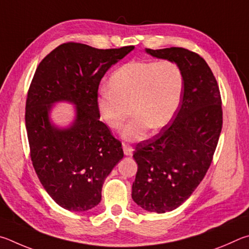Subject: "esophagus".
I'll use <instances>...</instances> for the list:
<instances>
[{"mask_svg": "<svg viewBox=\"0 0 249 249\" xmlns=\"http://www.w3.org/2000/svg\"><path fill=\"white\" fill-rule=\"evenodd\" d=\"M122 149H124V155H127V156L132 155L133 149H132V146H131V145H129V144H125V143H124V144H122Z\"/></svg>", "mask_w": 249, "mask_h": 249, "instance_id": "esophagus-1", "label": "esophagus"}]
</instances>
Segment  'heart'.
Segmentation results:
<instances>
[{"mask_svg": "<svg viewBox=\"0 0 249 249\" xmlns=\"http://www.w3.org/2000/svg\"><path fill=\"white\" fill-rule=\"evenodd\" d=\"M108 86L96 98L100 119L117 130L131 111L121 136L125 141H140L150 128L160 129L172 120L181 99L184 74L169 60L132 61L111 74Z\"/></svg>", "mask_w": 249, "mask_h": 249, "instance_id": "obj_1", "label": "heart"}]
</instances>
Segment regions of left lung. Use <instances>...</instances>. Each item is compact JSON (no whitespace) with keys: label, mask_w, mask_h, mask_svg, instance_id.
I'll return each mask as SVG.
<instances>
[{"label":"left lung","mask_w":249,"mask_h":249,"mask_svg":"<svg viewBox=\"0 0 249 249\" xmlns=\"http://www.w3.org/2000/svg\"><path fill=\"white\" fill-rule=\"evenodd\" d=\"M178 64L184 89L173 122L136 146L132 199L150 212L175 210L188 199L212 163L223 124L219 85L198 53L185 48L145 49Z\"/></svg>","instance_id":"1"}]
</instances>
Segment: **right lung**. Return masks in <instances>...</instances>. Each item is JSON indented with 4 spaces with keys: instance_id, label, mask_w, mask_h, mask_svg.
Instances as JSON below:
<instances>
[{
    "instance_id": "right-lung-1",
    "label": "right lung",
    "mask_w": 249,
    "mask_h": 249,
    "mask_svg": "<svg viewBox=\"0 0 249 249\" xmlns=\"http://www.w3.org/2000/svg\"><path fill=\"white\" fill-rule=\"evenodd\" d=\"M133 49L63 43L35 72L25 112L30 158L48 195L69 211L97 206L105 179L124 158L121 142L99 120L96 98L105 73ZM59 101L76 106V118L68 128L50 120L52 105Z\"/></svg>"
}]
</instances>
